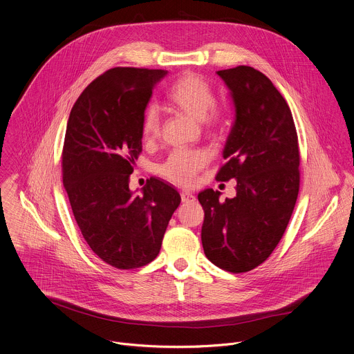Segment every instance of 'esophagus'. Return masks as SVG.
<instances>
[{
    "label": "esophagus",
    "instance_id": "obj_1",
    "mask_svg": "<svg viewBox=\"0 0 354 354\" xmlns=\"http://www.w3.org/2000/svg\"><path fill=\"white\" fill-rule=\"evenodd\" d=\"M181 201L183 202H194L195 196L191 192H188V191H183L181 192Z\"/></svg>",
    "mask_w": 354,
    "mask_h": 354
}]
</instances>
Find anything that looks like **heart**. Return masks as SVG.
I'll list each match as a JSON object with an SVG mask.
<instances>
[{"mask_svg":"<svg viewBox=\"0 0 354 354\" xmlns=\"http://www.w3.org/2000/svg\"><path fill=\"white\" fill-rule=\"evenodd\" d=\"M169 102L181 112L202 120L206 129L221 126L224 115L214 106V93L210 84L195 73H185L177 79L167 91ZM160 129V115L156 106L147 108L142 118V137L152 141L158 137ZM209 156L203 151H173L167 159L158 167V171L166 180L177 185H191L196 174L205 167Z\"/></svg>","mask_w":354,"mask_h":354,"instance_id":"b5f03b06","label":"heart"}]
</instances>
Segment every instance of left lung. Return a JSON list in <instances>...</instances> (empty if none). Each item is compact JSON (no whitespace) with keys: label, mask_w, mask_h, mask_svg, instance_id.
Instances as JSON below:
<instances>
[{"label":"left lung","mask_w":354,"mask_h":354,"mask_svg":"<svg viewBox=\"0 0 354 354\" xmlns=\"http://www.w3.org/2000/svg\"><path fill=\"white\" fill-rule=\"evenodd\" d=\"M230 90L235 120L216 180H236V196L198 194L205 210L206 257L230 272H246L281 241L299 194V145L290 109L271 80L250 66L218 71Z\"/></svg>","instance_id":"obj_1"}]
</instances>
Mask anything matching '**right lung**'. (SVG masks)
<instances>
[{
  "label": "right lung",
  "instance_id": "right-lung-1",
  "mask_svg": "<svg viewBox=\"0 0 354 354\" xmlns=\"http://www.w3.org/2000/svg\"><path fill=\"white\" fill-rule=\"evenodd\" d=\"M160 69L113 68L77 98L66 126L62 174L76 223L105 263L131 270L160 250L180 194L155 177L141 195L129 188L142 151V118Z\"/></svg>",
  "mask_w": 354,
  "mask_h": 354
}]
</instances>
